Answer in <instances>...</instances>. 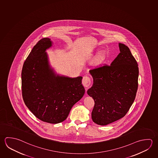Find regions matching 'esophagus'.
I'll return each instance as SVG.
<instances>
[{"label":"esophagus","instance_id":"obj_1","mask_svg":"<svg viewBox=\"0 0 158 158\" xmlns=\"http://www.w3.org/2000/svg\"><path fill=\"white\" fill-rule=\"evenodd\" d=\"M82 83L84 86L88 87L91 84V79L88 76H84L83 78Z\"/></svg>","mask_w":158,"mask_h":158}]
</instances>
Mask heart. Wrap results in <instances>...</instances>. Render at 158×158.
<instances>
[{"instance_id":"b5f03b06","label":"heart","mask_w":158,"mask_h":158,"mask_svg":"<svg viewBox=\"0 0 158 158\" xmlns=\"http://www.w3.org/2000/svg\"><path fill=\"white\" fill-rule=\"evenodd\" d=\"M108 54L105 52H100L94 59V64L97 66H100L104 64L108 59Z\"/></svg>"}]
</instances>
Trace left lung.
Masks as SVG:
<instances>
[{"label":"left lung","mask_w":158,"mask_h":158,"mask_svg":"<svg viewBox=\"0 0 158 158\" xmlns=\"http://www.w3.org/2000/svg\"><path fill=\"white\" fill-rule=\"evenodd\" d=\"M120 53L110 65L104 64L90 70L93 85L87 93L94 100L93 121L106 125L127 113L138 87V65L129 48L119 43Z\"/></svg>","instance_id":"8db88e82"}]
</instances>
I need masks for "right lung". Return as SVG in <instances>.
I'll return each mask as SVG.
<instances>
[{
  "mask_svg": "<svg viewBox=\"0 0 158 158\" xmlns=\"http://www.w3.org/2000/svg\"><path fill=\"white\" fill-rule=\"evenodd\" d=\"M50 39H40L26 59L22 71V90L26 106L43 122L57 124L67 119L73 106L83 97L82 77L56 76L45 50Z\"/></svg>",
  "mask_w": 158,
  "mask_h": 158,
  "instance_id": "1",
  "label": "right lung"
}]
</instances>
